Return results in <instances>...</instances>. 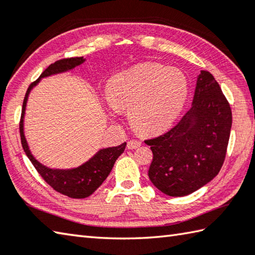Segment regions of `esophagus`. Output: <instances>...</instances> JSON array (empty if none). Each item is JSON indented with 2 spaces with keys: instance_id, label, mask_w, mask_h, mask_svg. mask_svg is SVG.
<instances>
[{
  "instance_id": "esophagus-1",
  "label": "esophagus",
  "mask_w": 255,
  "mask_h": 255,
  "mask_svg": "<svg viewBox=\"0 0 255 255\" xmlns=\"http://www.w3.org/2000/svg\"><path fill=\"white\" fill-rule=\"evenodd\" d=\"M138 146H141V142L137 140H129L128 142V148L129 150H133V148H137Z\"/></svg>"
}]
</instances>
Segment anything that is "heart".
Segmentation results:
<instances>
[{
    "label": "heart",
    "instance_id": "obj_1",
    "mask_svg": "<svg viewBox=\"0 0 255 255\" xmlns=\"http://www.w3.org/2000/svg\"><path fill=\"white\" fill-rule=\"evenodd\" d=\"M189 91V81L181 70L147 62L113 76L108 84V99L112 113L128 110L136 131L154 134L179 117Z\"/></svg>",
    "mask_w": 255,
    "mask_h": 255
}]
</instances>
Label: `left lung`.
I'll return each instance as SVG.
<instances>
[{"instance_id": "1", "label": "left lung", "mask_w": 255, "mask_h": 255, "mask_svg": "<svg viewBox=\"0 0 255 255\" xmlns=\"http://www.w3.org/2000/svg\"><path fill=\"white\" fill-rule=\"evenodd\" d=\"M232 127L230 103L214 76L201 71L191 109L166 133L145 140L153 161L148 177L166 195L184 196L219 174Z\"/></svg>"}]
</instances>
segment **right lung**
<instances>
[{
    "mask_svg": "<svg viewBox=\"0 0 255 255\" xmlns=\"http://www.w3.org/2000/svg\"><path fill=\"white\" fill-rule=\"evenodd\" d=\"M83 62L84 59L82 56L66 57V59H62L54 62V63L51 64L49 68L43 71L40 78L28 86L25 98H24L23 101L20 121L21 143L24 152H25L27 157L30 158L33 166L35 167L38 174L43 177V180H44L51 187H53V190H55L56 192H59V193L69 196V198L72 199H84L94 193L95 190H97L109 176L110 172L112 171V167L115 161L118 160V157L124 152V148L127 146V142L122 143L121 145L119 146L108 147L103 148V150H100L92 158H90L88 162L84 163L83 165L76 167V169L53 170L42 165L41 163L37 162L31 154L23 132V118L24 113H25L28 93H30L33 86L40 82V80L42 78H45V76H49L52 74L61 73V72L69 71L75 68V66L82 64Z\"/></svg>",
    "mask_w": 255,
    "mask_h": 255,
    "instance_id": "1",
    "label": "right lung"
}]
</instances>
